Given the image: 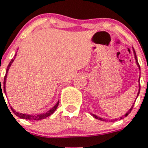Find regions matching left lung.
Segmentation results:
<instances>
[{
	"mask_svg": "<svg viewBox=\"0 0 148 148\" xmlns=\"http://www.w3.org/2000/svg\"><path fill=\"white\" fill-rule=\"evenodd\" d=\"M132 50H133L134 56H135V61H136V64H137V65H138V66L139 69H140V65H139V63H138V59H137L136 53H135V49H134V48H133V47H132ZM140 77H139V80H138V82H140ZM140 84H139V90H138V95H137V97H136V99H137V98H138V97L139 94H140ZM136 99H135V101H136ZM135 102H134L133 104H132V107H131V108L129 110H128V112H127L126 114H125V115H123V116H122V117H121L120 118L114 119V120H112H112H107V119H104V118H102V117H98V116L95 115V114H92V115L93 116V117H95V118L97 119V120H101V121H104V122H115V121H117V120H122V119H123L124 117H127V116L128 114H129L131 112V111H132V108H133V106H134V104H135Z\"/></svg>",
	"mask_w": 148,
	"mask_h": 148,
	"instance_id": "obj_1",
	"label": "left lung"
}]
</instances>
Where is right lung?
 <instances>
[{"label": "right lung", "instance_id": "obj_1", "mask_svg": "<svg viewBox=\"0 0 148 148\" xmlns=\"http://www.w3.org/2000/svg\"><path fill=\"white\" fill-rule=\"evenodd\" d=\"M16 54H15V56H14V59H11V61H10V62L9 63V64H8V67H7V69H6V74H5V76L4 77V80H3V91L4 92H5V82H6V78H7V74H8V70H9L10 66H11L12 63L13 62V61H14L15 58H16ZM0 91H2V89H1V90ZM3 93V92H2ZM59 101H58V102L56 103V104H55L54 106H53V107H52L51 110H49V111H47L45 113H42V114H23V113H20V112H16V110H14V109H13L11 107V106H10V109H11V110L13 111V112L15 114H16V116H18V117H20V118L21 119H26V120H43V119H45L46 117H48L49 116H50L51 114H53V112H55V110H56V108H57V107L59 106Z\"/></svg>", "mask_w": 148, "mask_h": 148}]
</instances>
